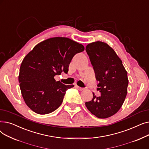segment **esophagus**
Here are the masks:
<instances>
[{"label": "esophagus", "instance_id": "34e87169", "mask_svg": "<svg viewBox=\"0 0 149 149\" xmlns=\"http://www.w3.org/2000/svg\"><path fill=\"white\" fill-rule=\"evenodd\" d=\"M76 86V88L78 89H79V91H83L84 89V88H81V87H80V86Z\"/></svg>", "mask_w": 149, "mask_h": 149}]
</instances>
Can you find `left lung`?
<instances>
[{
    "label": "left lung",
    "mask_w": 149,
    "mask_h": 149,
    "mask_svg": "<svg viewBox=\"0 0 149 149\" xmlns=\"http://www.w3.org/2000/svg\"><path fill=\"white\" fill-rule=\"evenodd\" d=\"M86 51L94 70L97 89L101 95L85 104L88 110L99 118H106L118 112L127 93V72L121 59L107 43L95 42L88 44Z\"/></svg>",
    "instance_id": "1"
}]
</instances>
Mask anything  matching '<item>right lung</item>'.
I'll use <instances>...</instances> for the list:
<instances>
[{
	"mask_svg": "<svg viewBox=\"0 0 149 149\" xmlns=\"http://www.w3.org/2000/svg\"><path fill=\"white\" fill-rule=\"evenodd\" d=\"M84 50L81 44L66 37H54L37 44L23 60L19 82L26 105L38 114H48L61 105L74 85L56 81L54 76L67 74L72 58Z\"/></svg>",
	"mask_w": 149,
	"mask_h": 149,
	"instance_id": "right-lung-1",
	"label": "right lung"
}]
</instances>
